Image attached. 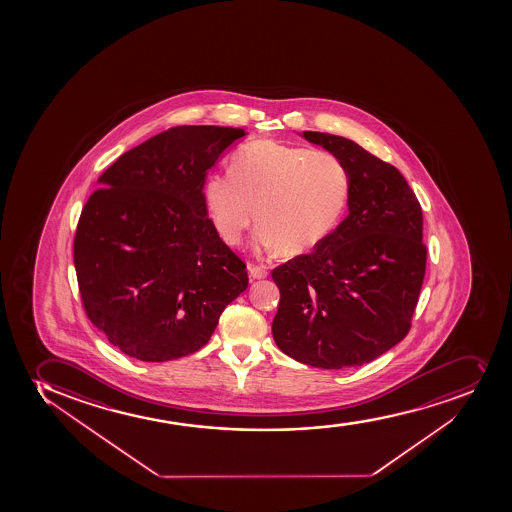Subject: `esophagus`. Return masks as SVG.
Instances as JSON below:
<instances>
[{"mask_svg": "<svg viewBox=\"0 0 512 512\" xmlns=\"http://www.w3.org/2000/svg\"><path fill=\"white\" fill-rule=\"evenodd\" d=\"M248 270H250V277L252 279H265L269 275V270L264 265H250Z\"/></svg>", "mask_w": 512, "mask_h": 512, "instance_id": "obj_1", "label": "esophagus"}]
</instances>
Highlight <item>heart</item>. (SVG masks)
Segmentation results:
<instances>
[{
  "instance_id": "heart-1",
  "label": "heart",
  "mask_w": 512,
  "mask_h": 512,
  "mask_svg": "<svg viewBox=\"0 0 512 512\" xmlns=\"http://www.w3.org/2000/svg\"><path fill=\"white\" fill-rule=\"evenodd\" d=\"M352 177L328 150L275 142L243 145L230 160V174L204 182L209 218L228 245H240L255 215L260 250L282 247L289 255L325 242L347 209Z\"/></svg>"
}]
</instances>
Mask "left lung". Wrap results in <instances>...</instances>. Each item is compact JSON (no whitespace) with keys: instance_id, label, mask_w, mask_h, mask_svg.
I'll return each mask as SVG.
<instances>
[{"instance_id":"obj_1","label":"left lung","mask_w":512,"mask_h":512,"mask_svg":"<svg viewBox=\"0 0 512 512\" xmlns=\"http://www.w3.org/2000/svg\"><path fill=\"white\" fill-rule=\"evenodd\" d=\"M352 177L348 216L313 252L272 270L287 357L319 369L372 362L406 338L426 272L423 211L396 167L348 138L304 132Z\"/></svg>"}]
</instances>
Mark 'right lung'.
Masks as SVG:
<instances>
[{
	"label": "right lung",
	"mask_w": 512,
	"mask_h": 512,
	"mask_svg": "<svg viewBox=\"0 0 512 512\" xmlns=\"http://www.w3.org/2000/svg\"><path fill=\"white\" fill-rule=\"evenodd\" d=\"M242 128L182 125L99 176L74 235L81 303L111 345L143 362L198 352L248 286L247 265L208 218L206 172Z\"/></svg>",
	"instance_id": "add662e5"
}]
</instances>
